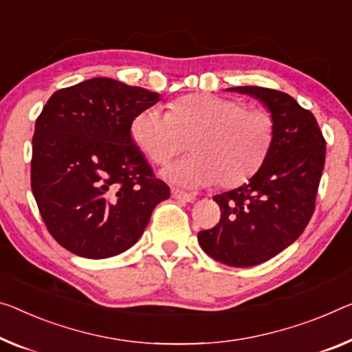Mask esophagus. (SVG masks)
Masks as SVG:
<instances>
[{"label": "esophagus", "instance_id": "34e87169", "mask_svg": "<svg viewBox=\"0 0 352 352\" xmlns=\"http://www.w3.org/2000/svg\"><path fill=\"white\" fill-rule=\"evenodd\" d=\"M171 197L176 198V199H181V201H186V203H193L197 197H195L193 193H187L184 190H179V188H171Z\"/></svg>", "mask_w": 352, "mask_h": 352}]
</instances>
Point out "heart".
Masks as SVG:
<instances>
[{
  "mask_svg": "<svg viewBox=\"0 0 352 352\" xmlns=\"http://www.w3.org/2000/svg\"><path fill=\"white\" fill-rule=\"evenodd\" d=\"M274 120L263 110H247L239 100L212 94H188L170 111L149 107L131 124L135 144L151 162L165 165L186 148L192 154L162 171L165 179L184 187L219 181L234 187L255 175L274 142Z\"/></svg>",
  "mask_w": 352,
  "mask_h": 352,
  "instance_id": "b5f03b06",
  "label": "heart"
}]
</instances>
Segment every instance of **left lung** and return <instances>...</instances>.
<instances>
[{
  "instance_id": "1",
  "label": "left lung",
  "mask_w": 352,
  "mask_h": 352,
  "mask_svg": "<svg viewBox=\"0 0 352 352\" xmlns=\"http://www.w3.org/2000/svg\"><path fill=\"white\" fill-rule=\"evenodd\" d=\"M261 100L274 120V142L248 182L215 195L220 221L198 232L209 256L232 267H250L278 255L304 232L315 212L326 140L311 111L282 91L228 88Z\"/></svg>"
}]
</instances>
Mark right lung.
<instances>
[{"label": "right lung", "mask_w": 352, "mask_h": 352, "mask_svg": "<svg viewBox=\"0 0 352 352\" xmlns=\"http://www.w3.org/2000/svg\"><path fill=\"white\" fill-rule=\"evenodd\" d=\"M160 97L111 78L56 91L36 120L31 190L59 245L89 259L131 248L170 187L133 143L131 124Z\"/></svg>", "instance_id": "right-lung-1"}]
</instances>
